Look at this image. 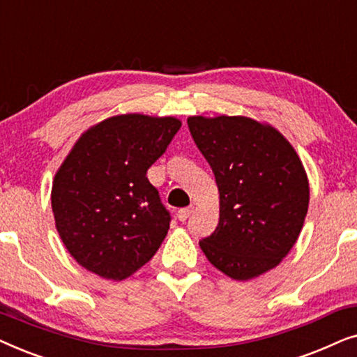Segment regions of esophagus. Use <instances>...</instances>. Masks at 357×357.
I'll return each instance as SVG.
<instances>
[{
	"label": "esophagus",
	"instance_id": "esophagus-1",
	"mask_svg": "<svg viewBox=\"0 0 357 357\" xmlns=\"http://www.w3.org/2000/svg\"><path fill=\"white\" fill-rule=\"evenodd\" d=\"M193 213V206H188V208H182V209H178L177 211V218H178V221H182V222H185L187 221V219L190 218V214Z\"/></svg>",
	"mask_w": 357,
	"mask_h": 357
}]
</instances>
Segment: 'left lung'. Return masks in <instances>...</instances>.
I'll return each instance as SVG.
<instances>
[{"label":"left lung","mask_w":357,"mask_h":357,"mask_svg":"<svg viewBox=\"0 0 357 357\" xmlns=\"http://www.w3.org/2000/svg\"><path fill=\"white\" fill-rule=\"evenodd\" d=\"M190 133L219 190L216 231L199 241L211 265L247 281L278 266L299 237L309 180L280 131L247 116H190Z\"/></svg>","instance_id":"left-lung-1"}]
</instances>
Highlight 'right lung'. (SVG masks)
<instances>
[{
	"instance_id": "add662e5",
	"label": "right lung",
	"mask_w": 357,
	"mask_h": 357,
	"mask_svg": "<svg viewBox=\"0 0 357 357\" xmlns=\"http://www.w3.org/2000/svg\"><path fill=\"white\" fill-rule=\"evenodd\" d=\"M182 121L116 115L82 133L52 187L56 231L71 257L105 280L146 265L167 236L170 213L146 177Z\"/></svg>"
}]
</instances>
